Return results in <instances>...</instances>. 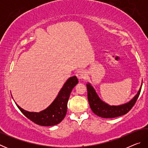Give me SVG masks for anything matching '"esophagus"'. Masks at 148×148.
Instances as JSON below:
<instances>
[{"label":"esophagus","mask_w":148,"mask_h":148,"mask_svg":"<svg viewBox=\"0 0 148 148\" xmlns=\"http://www.w3.org/2000/svg\"><path fill=\"white\" fill-rule=\"evenodd\" d=\"M76 76L77 77V79L79 80L84 79L86 77V72H85L84 70H79V71L76 72Z\"/></svg>","instance_id":"obj_1"}]
</instances>
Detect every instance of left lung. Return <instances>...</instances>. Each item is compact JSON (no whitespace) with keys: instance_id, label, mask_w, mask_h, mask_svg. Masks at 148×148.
<instances>
[{"instance_id":"left-lung-1","label":"left lung","mask_w":148,"mask_h":148,"mask_svg":"<svg viewBox=\"0 0 148 148\" xmlns=\"http://www.w3.org/2000/svg\"><path fill=\"white\" fill-rule=\"evenodd\" d=\"M142 85L137 94L131 101L118 106H114V105L111 106L100 99L93 86L88 82L86 86L87 89V98H88L90 108L95 114L103 118H114L126 114L136 103L141 91Z\"/></svg>"}]
</instances>
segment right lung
<instances>
[{
  "label": "right lung",
  "mask_w": 148,
  "mask_h": 148,
  "mask_svg": "<svg viewBox=\"0 0 148 148\" xmlns=\"http://www.w3.org/2000/svg\"><path fill=\"white\" fill-rule=\"evenodd\" d=\"M78 83L76 76L66 80L54 101L46 109L40 112H29L16 104L25 116L41 126H53L59 124L64 118L67 112V103L72 89ZM13 99V97H12Z\"/></svg>",
  "instance_id": "add662e5"
}]
</instances>
